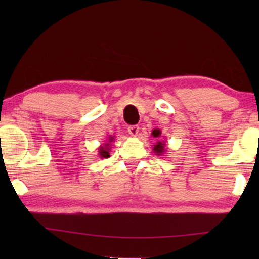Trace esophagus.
I'll return each mask as SVG.
<instances>
[{
	"instance_id": "esophagus-1",
	"label": "esophagus",
	"mask_w": 259,
	"mask_h": 259,
	"mask_svg": "<svg viewBox=\"0 0 259 259\" xmlns=\"http://www.w3.org/2000/svg\"><path fill=\"white\" fill-rule=\"evenodd\" d=\"M128 133L135 137V136H137L139 133V126L138 125H130L128 128Z\"/></svg>"
}]
</instances>
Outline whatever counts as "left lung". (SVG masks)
<instances>
[{
	"label": "left lung",
	"instance_id": "8db88e82",
	"mask_svg": "<svg viewBox=\"0 0 259 259\" xmlns=\"http://www.w3.org/2000/svg\"><path fill=\"white\" fill-rule=\"evenodd\" d=\"M152 136H153V137H155V138L160 137L161 131L159 129H154L152 131ZM153 146H154V147H153V152L155 153V155H163L165 153V150H164L165 143L160 142V140H159V142H157L155 145H153Z\"/></svg>",
	"mask_w": 259,
	"mask_h": 259
}]
</instances>
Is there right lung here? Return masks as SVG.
Here are the masks:
<instances>
[{
  "mask_svg": "<svg viewBox=\"0 0 259 259\" xmlns=\"http://www.w3.org/2000/svg\"><path fill=\"white\" fill-rule=\"evenodd\" d=\"M114 139H115L114 136H109V137H107V142L99 146L98 156L100 157V159H107V157H109V151H111V145L114 142Z\"/></svg>",
  "mask_w": 259,
  "mask_h": 259,
  "instance_id": "obj_1",
  "label": "right lung"
}]
</instances>
